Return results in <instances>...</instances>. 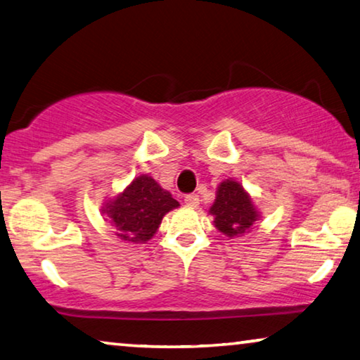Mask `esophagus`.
Returning <instances> with one entry per match:
<instances>
[{
    "label": "esophagus",
    "instance_id": "34e87169",
    "mask_svg": "<svg viewBox=\"0 0 360 360\" xmlns=\"http://www.w3.org/2000/svg\"><path fill=\"white\" fill-rule=\"evenodd\" d=\"M184 203L189 208H197L198 203H200V200H198V195H195V193H189V195L184 197Z\"/></svg>",
    "mask_w": 360,
    "mask_h": 360
}]
</instances>
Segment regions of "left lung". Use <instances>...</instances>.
I'll use <instances>...</instances> for the list:
<instances>
[{
	"label": "left lung",
	"instance_id": "obj_1",
	"mask_svg": "<svg viewBox=\"0 0 360 360\" xmlns=\"http://www.w3.org/2000/svg\"><path fill=\"white\" fill-rule=\"evenodd\" d=\"M213 224L226 237H242L253 229L255 222L261 218L253 198L236 179L219 182L216 198L210 208Z\"/></svg>",
	"mask_w": 360,
	"mask_h": 360
}]
</instances>
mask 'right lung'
<instances>
[{"label":"right lung","mask_w":360,"mask_h":360,"mask_svg":"<svg viewBox=\"0 0 360 360\" xmlns=\"http://www.w3.org/2000/svg\"><path fill=\"white\" fill-rule=\"evenodd\" d=\"M178 207L179 202L152 176L141 174L123 192L108 198L101 213L115 227L120 240L147 243L157 233L163 216Z\"/></svg>","instance_id":"right-lung-1"}]
</instances>
